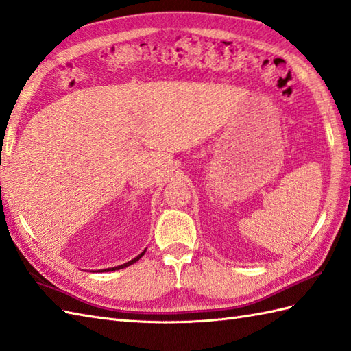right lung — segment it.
I'll return each instance as SVG.
<instances>
[{"mask_svg": "<svg viewBox=\"0 0 351 351\" xmlns=\"http://www.w3.org/2000/svg\"><path fill=\"white\" fill-rule=\"evenodd\" d=\"M145 254V249H144V251L141 252V254H139L138 256H135V258L134 260H130V261H128V263H124V264H120V266H115V267H110V269H104L102 271H112V270H120V269H124V267H128V266H130V264H134L135 261H138L139 258H141V256Z\"/></svg>", "mask_w": 351, "mask_h": 351, "instance_id": "add662e5", "label": "right lung"}]
</instances>
